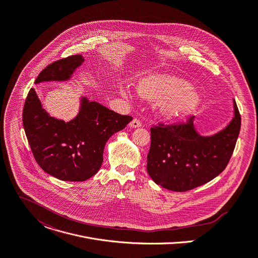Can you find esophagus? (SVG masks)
Here are the masks:
<instances>
[{
	"label": "esophagus",
	"mask_w": 258,
	"mask_h": 258,
	"mask_svg": "<svg viewBox=\"0 0 258 258\" xmlns=\"http://www.w3.org/2000/svg\"><path fill=\"white\" fill-rule=\"evenodd\" d=\"M142 125V122L140 121L139 119H137V118H135V119H133L132 121H131V123H130V126L131 127H133V128H136V127H140Z\"/></svg>",
	"instance_id": "34e87169"
}]
</instances>
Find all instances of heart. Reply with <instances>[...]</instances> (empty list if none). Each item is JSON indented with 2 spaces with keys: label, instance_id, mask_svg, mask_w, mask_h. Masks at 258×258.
Listing matches in <instances>:
<instances>
[{
  "label": "heart",
  "instance_id": "obj_1",
  "mask_svg": "<svg viewBox=\"0 0 258 258\" xmlns=\"http://www.w3.org/2000/svg\"><path fill=\"white\" fill-rule=\"evenodd\" d=\"M136 90L145 100H159L161 113L171 119L183 118L192 114L202 102L200 92L191 87L189 82L170 74H146L137 80Z\"/></svg>",
  "mask_w": 258,
  "mask_h": 258
}]
</instances>
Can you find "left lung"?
Instances as JSON below:
<instances>
[{"instance_id": "8db88e82", "label": "left lung", "mask_w": 258, "mask_h": 258, "mask_svg": "<svg viewBox=\"0 0 258 258\" xmlns=\"http://www.w3.org/2000/svg\"><path fill=\"white\" fill-rule=\"evenodd\" d=\"M235 115L229 124L213 136H201L195 128L194 116L185 123L150 128L151 144L147 172L163 188L191 190L217 177L226 168L241 128V115L233 102Z\"/></svg>"}]
</instances>
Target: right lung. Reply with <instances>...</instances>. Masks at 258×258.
I'll list each match as a JSON object with an SVG mask.
<instances>
[{
	"label": "right lung",
	"instance_id": "obj_1",
	"mask_svg": "<svg viewBox=\"0 0 258 258\" xmlns=\"http://www.w3.org/2000/svg\"><path fill=\"white\" fill-rule=\"evenodd\" d=\"M81 54L58 59L46 67L35 83L64 81L83 62ZM133 119L105 106L81 99L78 115L69 122L46 112L31 88L22 112L23 127L40 168L62 181H85L98 173L106 142Z\"/></svg>",
	"mask_w": 258,
	"mask_h": 258
}]
</instances>
